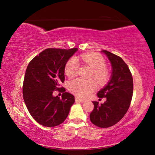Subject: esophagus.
Wrapping results in <instances>:
<instances>
[{
	"label": "esophagus",
	"mask_w": 155,
	"mask_h": 155,
	"mask_svg": "<svg viewBox=\"0 0 155 155\" xmlns=\"http://www.w3.org/2000/svg\"><path fill=\"white\" fill-rule=\"evenodd\" d=\"M75 101H77V102H78V103L84 102V100H81V99H80V98H78V97H76L75 98Z\"/></svg>",
	"instance_id": "obj_1"
}]
</instances>
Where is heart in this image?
<instances>
[{
    "label": "heart",
    "instance_id": "heart-1",
    "mask_svg": "<svg viewBox=\"0 0 155 155\" xmlns=\"http://www.w3.org/2000/svg\"><path fill=\"white\" fill-rule=\"evenodd\" d=\"M80 58L84 63L93 70V77L97 81L102 83L107 79L108 71L105 68V61L102 56L94 53H88L81 55ZM78 61L76 58H71L66 63L64 74L67 77H73L77 74ZM95 82L92 79L77 78L69 83V89L80 97H86L96 88Z\"/></svg>",
    "mask_w": 155,
    "mask_h": 155
}]
</instances>
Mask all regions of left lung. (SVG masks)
<instances>
[{
  "instance_id": "1",
  "label": "left lung",
  "mask_w": 155,
  "mask_h": 155,
  "mask_svg": "<svg viewBox=\"0 0 155 155\" xmlns=\"http://www.w3.org/2000/svg\"><path fill=\"white\" fill-rule=\"evenodd\" d=\"M101 52L111 64V75L97 92L99 97H105L107 100L101 104L92 101L94 109L90 119L97 127L107 128L118 122L128 110L133 95V78L127 64L120 57L106 50Z\"/></svg>"
}]
</instances>
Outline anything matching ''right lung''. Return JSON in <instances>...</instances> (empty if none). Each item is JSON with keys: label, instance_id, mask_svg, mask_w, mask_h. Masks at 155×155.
Instances as JSON below:
<instances>
[{"label": "right lung", "instance_id": "1", "mask_svg": "<svg viewBox=\"0 0 155 155\" xmlns=\"http://www.w3.org/2000/svg\"><path fill=\"white\" fill-rule=\"evenodd\" d=\"M78 48H47L30 62L25 73L23 94L30 114L41 125H59L68 116L74 97L64 92L62 98L54 97L55 90L64 81V68Z\"/></svg>", "mask_w": 155, "mask_h": 155}]
</instances>
